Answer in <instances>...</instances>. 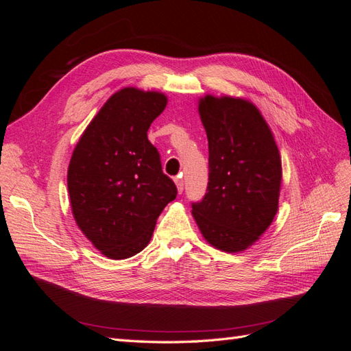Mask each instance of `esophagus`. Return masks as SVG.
Listing matches in <instances>:
<instances>
[{
  "instance_id": "esophagus-1",
  "label": "esophagus",
  "mask_w": 351,
  "mask_h": 351,
  "mask_svg": "<svg viewBox=\"0 0 351 351\" xmlns=\"http://www.w3.org/2000/svg\"><path fill=\"white\" fill-rule=\"evenodd\" d=\"M176 186H177V190H178V193H182L183 192V189H184V182H183V178L182 177H177L176 180Z\"/></svg>"
}]
</instances>
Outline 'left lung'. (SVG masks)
<instances>
[{"label":"left lung","instance_id":"left-lung-1","mask_svg":"<svg viewBox=\"0 0 351 351\" xmlns=\"http://www.w3.org/2000/svg\"><path fill=\"white\" fill-rule=\"evenodd\" d=\"M209 146L206 195L192 204L204 239L222 252L237 253L258 241L278 210L281 156L268 123L243 98L199 99Z\"/></svg>","mask_w":351,"mask_h":351}]
</instances>
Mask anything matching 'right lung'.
I'll return each instance as SVG.
<instances>
[{
	"mask_svg": "<svg viewBox=\"0 0 351 351\" xmlns=\"http://www.w3.org/2000/svg\"><path fill=\"white\" fill-rule=\"evenodd\" d=\"M161 92L123 88L102 105L74 147L67 187L74 221L104 256L127 259L151 241L177 196L147 130L167 107Z\"/></svg>",
	"mask_w": 351,
	"mask_h": 351,
	"instance_id": "obj_1",
	"label": "right lung"
}]
</instances>
